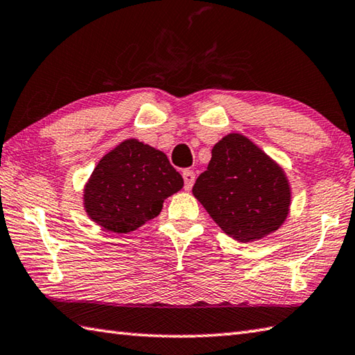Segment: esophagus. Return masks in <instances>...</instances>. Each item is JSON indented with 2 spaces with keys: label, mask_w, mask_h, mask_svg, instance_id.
Masks as SVG:
<instances>
[{
  "label": "esophagus",
  "mask_w": 355,
  "mask_h": 355,
  "mask_svg": "<svg viewBox=\"0 0 355 355\" xmlns=\"http://www.w3.org/2000/svg\"><path fill=\"white\" fill-rule=\"evenodd\" d=\"M183 180H184V189L189 191L192 188V184H194V182H196V173L189 169H184Z\"/></svg>",
  "instance_id": "34e87169"
}]
</instances>
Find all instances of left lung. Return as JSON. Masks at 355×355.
<instances>
[{"mask_svg": "<svg viewBox=\"0 0 355 355\" xmlns=\"http://www.w3.org/2000/svg\"><path fill=\"white\" fill-rule=\"evenodd\" d=\"M192 194L225 233L250 242L278 230L290 206L286 173L259 147L239 133L214 146Z\"/></svg>", "mask_w": 355, "mask_h": 355, "instance_id": "1", "label": "left lung"}]
</instances>
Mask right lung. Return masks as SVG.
<instances>
[{
  "instance_id": "obj_1",
  "label": "right lung",
  "mask_w": 355,
  "mask_h": 355,
  "mask_svg": "<svg viewBox=\"0 0 355 355\" xmlns=\"http://www.w3.org/2000/svg\"><path fill=\"white\" fill-rule=\"evenodd\" d=\"M182 188V175L163 152L127 139L94 167L83 202L96 223L124 234L157 217L164 200Z\"/></svg>"
}]
</instances>
